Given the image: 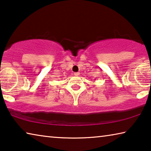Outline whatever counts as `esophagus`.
<instances>
[{
  "label": "esophagus",
  "mask_w": 151,
  "mask_h": 151,
  "mask_svg": "<svg viewBox=\"0 0 151 151\" xmlns=\"http://www.w3.org/2000/svg\"><path fill=\"white\" fill-rule=\"evenodd\" d=\"M75 76H78L79 75H80V73L79 72H77V73H75V74H74Z\"/></svg>",
  "instance_id": "esophagus-1"
}]
</instances>
